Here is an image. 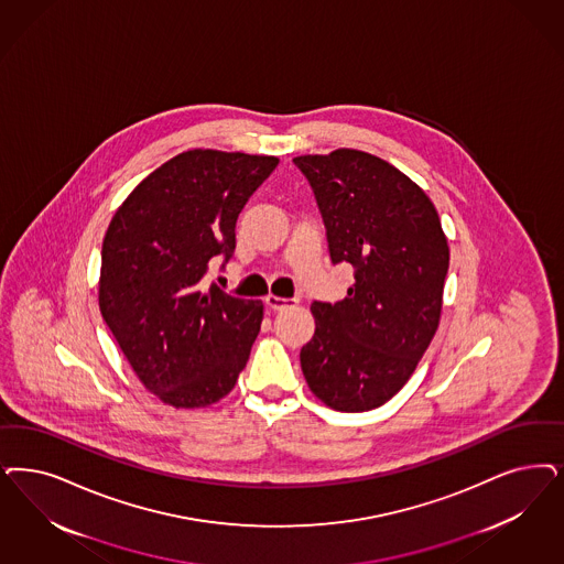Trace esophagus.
I'll return each mask as SVG.
<instances>
[{
    "label": "esophagus",
    "mask_w": 564,
    "mask_h": 564,
    "mask_svg": "<svg viewBox=\"0 0 564 564\" xmlns=\"http://www.w3.org/2000/svg\"><path fill=\"white\" fill-rule=\"evenodd\" d=\"M264 304H267L271 311H285V308L295 306V300L279 297V295H267V297H264Z\"/></svg>",
    "instance_id": "obj_1"
}]
</instances>
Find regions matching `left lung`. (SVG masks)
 Segmentation results:
<instances>
[{
    "instance_id": "1",
    "label": "left lung",
    "mask_w": 564,
    "mask_h": 564,
    "mask_svg": "<svg viewBox=\"0 0 564 564\" xmlns=\"http://www.w3.org/2000/svg\"><path fill=\"white\" fill-rule=\"evenodd\" d=\"M293 162L311 181L333 264L354 267L346 300L312 304L302 372L329 409H379L406 386L440 327L449 264L440 214L410 176L369 152Z\"/></svg>"
}]
</instances>
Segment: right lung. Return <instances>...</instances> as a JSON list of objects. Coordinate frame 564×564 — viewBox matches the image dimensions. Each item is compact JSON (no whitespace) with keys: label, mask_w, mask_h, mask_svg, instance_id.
<instances>
[{"label":"right lung","mask_w":564,"mask_h":564,"mask_svg":"<svg viewBox=\"0 0 564 564\" xmlns=\"http://www.w3.org/2000/svg\"><path fill=\"white\" fill-rule=\"evenodd\" d=\"M276 155L187 150L145 176L101 246L99 312L143 388L173 409L223 400L246 367L260 300L208 292L214 256L229 260L235 223Z\"/></svg>","instance_id":"obj_1"}]
</instances>
